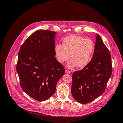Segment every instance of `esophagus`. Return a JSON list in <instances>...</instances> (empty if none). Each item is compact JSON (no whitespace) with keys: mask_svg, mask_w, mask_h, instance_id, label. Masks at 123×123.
Returning <instances> with one entry per match:
<instances>
[{"mask_svg":"<svg viewBox=\"0 0 123 123\" xmlns=\"http://www.w3.org/2000/svg\"><path fill=\"white\" fill-rule=\"evenodd\" d=\"M65 73H67V74H70L71 72H70V70H65Z\"/></svg>","mask_w":123,"mask_h":123,"instance_id":"esophagus-1","label":"esophagus"}]
</instances>
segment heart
Masks as SVG:
<instances>
[{
    "instance_id": "heart-1",
    "label": "heart",
    "mask_w": 123,
    "mask_h": 123,
    "mask_svg": "<svg viewBox=\"0 0 123 123\" xmlns=\"http://www.w3.org/2000/svg\"><path fill=\"white\" fill-rule=\"evenodd\" d=\"M62 42L63 45L57 44L54 47L56 59L60 63H64L70 57V68L82 67L88 64L94 50V42L91 39L71 35L64 38Z\"/></svg>"
}]
</instances>
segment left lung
I'll return each instance as SVG.
<instances>
[{"instance_id": "1", "label": "left lung", "mask_w": 123, "mask_h": 123, "mask_svg": "<svg viewBox=\"0 0 123 123\" xmlns=\"http://www.w3.org/2000/svg\"><path fill=\"white\" fill-rule=\"evenodd\" d=\"M110 53L100 37L97 35L91 60L82 69L72 74L71 94L79 103H88L105 91L112 72Z\"/></svg>"}]
</instances>
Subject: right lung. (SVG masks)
<instances>
[{
  "instance_id": "1",
  "label": "right lung",
  "mask_w": 123,
  "mask_h": 123,
  "mask_svg": "<svg viewBox=\"0 0 123 123\" xmlns=\"http://www.w3.org/2000/svg\"><path fill=\"white\" fill-rule=\"evenodd\" d=\"M56 32L39 30L24 41L18 53L17 71L24 91L37 101L48 99L56 90L64 67L55 58Z\"/></svg>"
}]
</instances>
